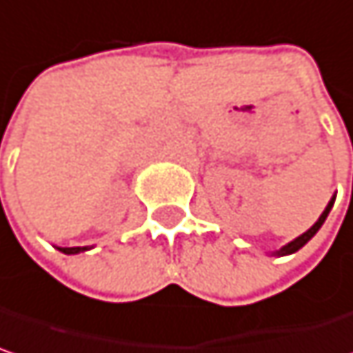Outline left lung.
Wrapping results in <instances>:
<instances>
[{"instance_id": "1", "label": "left lung", "mask_w": 353, "mask_h": 353, "mask_svg": "<svg viewBox=\"0 0 353 353\" xmlns=\"http://www.w3.org/2000/svg\"><path fill=\"white\" fill-rule=\"evenodd\" d=\"M334 202H336V198H332V200H330V204L325 206L323 214L319 216V220H317V222H315V224H313V226H311V228H309L307 232H303L301 236H297L295 241H291L289 244H285V246H283L281 250H276L274 254H276V256H283V254H293V252H297V250H299L301 246H305L307 242L311 241V239H313V236L317 234V230H319V228H321V224L325 222V218H327L330 210H332V206H334Z\"/></svg>"}]
</instances>
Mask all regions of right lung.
<instances>
[{"instance_id": "right-lung-1", "label": "right lung", "mask_w": 353, "mask_h": 353, "mask_svg": "<svg viewBox=\"0 0 353 353\" xmlns=\"http://www.w3.org/2000/svg\"><path fill=\"white\" fill-rule=\"evenodd\" d=\"M58 250L64 252V254H79V252L88 250V248H86V246H70V248H60V246H58Z\"/></svg>"}]
</instances>
